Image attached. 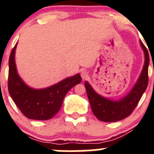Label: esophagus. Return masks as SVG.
<instances>
[{"instance_id":"obj_1","label":"esophagus","mask_w":154,"mask_h":154,"mask_svg":"<svg viewBox=\"0 0 154 154\" xmlns=\"http://www.w3.org/2000/svg\"><path fill=\"white\" fill-rule=\"evenodd\" d=\"M81 76H82V79H85L89 76V73L87 72L86 71H82L81 72Z\"/></svg>"}]
</instances>
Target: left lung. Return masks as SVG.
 <instances>
[{"label":"left lung","mask_w":154,"mask_h":154,"mask_svg":"<svg viewBox=\"0 0 154 154\" xmlns=\"http://www.w3.org/2000/svg\"><path fill=\"white\" fill-rule=\"evenodd\" d=\"M140 42L143 50L145 62L140 78L127 96L119 100H111L96 93L89 82H85L87 96L92 112L100 121L107 123L116 122L129 116L137 106L143 94L146 91L148 85L149 57L146 48L141 41Z\"/></svg>","instance_id":"left-lung-1"}]
</instances>
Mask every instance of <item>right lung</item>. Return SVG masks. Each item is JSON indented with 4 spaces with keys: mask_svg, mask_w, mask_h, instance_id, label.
Instances as JSON below:
<instances>
[{
    "mask_svg": "<svg viewBox=\"0 0 154 154\" xmlns=\"http://www.w3.org/2000/svg\"><path fill=\"white\" fill-rule=\"evenodd\" d=\"M17 44L9 58L8 92L21 112L27 118L35 120L50 119L59 111L65 95L73 86L80 83L79 74L69 77L58 83L42 89L30 88L20 78L14 60Z\"/></svg>",
    "mask_w": 154,
    "mask_h": 154,
    "instance_id": "add662e5",
    "label": "right lung"
}]
</instances>
